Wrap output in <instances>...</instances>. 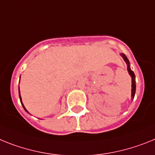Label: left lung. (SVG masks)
Instances as JSON below:
<instances>
[{
  "label": "left lung",
  "mask_w": 155,
  "mask_h": 155,
  "mask_svg": "<svg viewBox=\"0 0 155 155\" xmlns=\"http://www.w3.org/2000/svg\"><path fill=\"white\" fill-rule=\"evenodd\" d=\"M121 56L122 57V58L124 59V61H126V64H127V70L128 72H129V74L130 75L132 78V90H131V97H132V99L134 100V96H135V93H136V76H135V74L134 72H133L130 68V61L128 60L127 57H126V55L124 54H121Z\"/></svg>",
  "instance_id": "8db88e82"
}]
</instances>
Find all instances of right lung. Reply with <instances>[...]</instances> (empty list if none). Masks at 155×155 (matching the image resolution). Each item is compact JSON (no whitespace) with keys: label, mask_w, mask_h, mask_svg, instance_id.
<instances>
[{"label":"right lung","mask_w":155,"mask_h":155,"mask_svg":"<svg viewBox=\"0 0 155 155\" xmlns=\"http://www.w3.org/2000/svg\"><path fill=\"white\" fill-rule=\"evenodd\" d=\"M18 94H19V99H20V101H21V105H22V107H23V108L25 109V111H26V112H28V111L26 110V108L25 107V106H24V104H22V101H21V95H20V91H19V87H18ZM29 113V112H28Z\"/></svg>","instance_id":"right-lung-1"}]
</instances>
